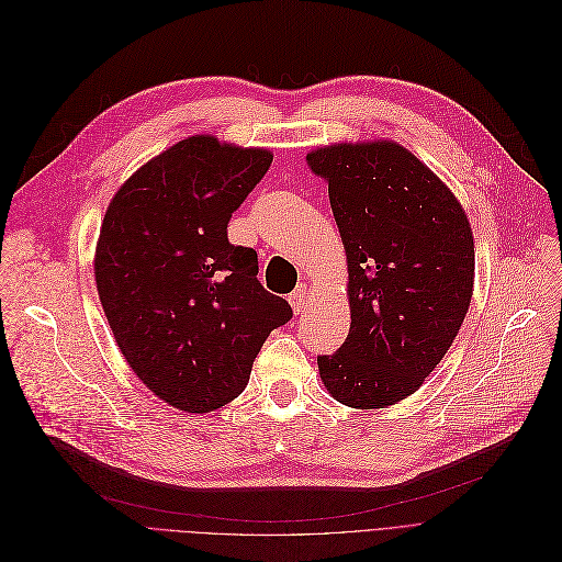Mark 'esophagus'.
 Returning a JSON list of instances; mask_svg holds the SVG:
<instances>
[{
    "mask_svg": "<svg viewBox=\"0 0 562 562\" xmlns=\"http://www.w3.org/2000/svg\"><path fill=\"white\" fill-rule=\"evenodd\" d=\"M306 300H308L306 285H300V288L288 297V302H290V306H292V311H295V313H300V311L306 306Z\"/></svg>",
    "mask_w": 562,
    "mask_h": 562,
    "instance_id": "esophagus-1",
    "label": "esophagus"
}]
</instances>
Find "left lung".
Returning <instances> with one entry per match:
<instances>
[{
	"label": "left lung",
	"instance_id": "8db88e82",
	"mask_svg": "<svg viewBox=\"0 0 562 562\" xmlns=\"http://www.w3.org/2000/svg\"><path fill=\"white\" fill-rule=\"evenodd\" d=\"M306 162L329 182L350 270V334L317 357L319 378L347 407L395 405L464 323L475 270L469 220L448 187L393 142L317 148Z\"/></svg>",
	"mask_w": 562,
	"mask_h": 562
}]
</instances>
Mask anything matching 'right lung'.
Wrapping results in <instances>:
<instances>
[{
	"instance_id": "add662e5",
	"label": "right lung",
	"mask_w": 562,
	"mask_h": 562,
	"mask_svg": "<svg viewBox=\"0 0 562 562\" xmlns=\"http://www.w3.org/2000/svg\"><path fill=\"white\" fill-rule=\"evenodd\" d=\"M272 165L265 148L182 139L132 176L104 212L95 285L119 350L176 409L205 414L245 391L265 338L292 317L258 281L228 222Z\"/></svg>"
}]
</instances>
